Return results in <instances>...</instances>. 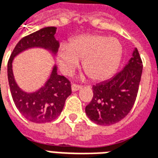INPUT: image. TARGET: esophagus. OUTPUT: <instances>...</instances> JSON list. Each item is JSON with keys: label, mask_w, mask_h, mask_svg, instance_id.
Wrapping results in <instances>:
<instances>
[{"label": "esophagus", "mask_w": 158, "mask_h": 158, "mask_svg": "<svg viewBox=\"0 0 158 158\" xmlns=\"http://www.w3.org/2000/svg\"><path fill=\"white\" fill-rule=\"evenodd\" d=\"M81 85H76V84H73L72 85V90L73 91H77L79 89H81Z\"/></svg>", "instance_id": "34e87169"}]
</instances>
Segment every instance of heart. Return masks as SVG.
Returning a JSON list of instances; mask_svg holds the SVG:
<instances>
[{"label": "heart", "mask_w": 158, "mask_h": 158, "mask_svg": "<svg viewBox=\"0 0 158 158\" xmlns=\"http://www.w3.org/2000/svg\"><path fill=\"white\" fill-rule=\"evenodd\" d=\"M123 46L118 40L101 35L75 37L69 45L62 44L56 52V61L65 74H71L83 61V69L93 81L109 79L118 68Z\"/></svg>", "instance_id": "obj_1"}]
</instances>
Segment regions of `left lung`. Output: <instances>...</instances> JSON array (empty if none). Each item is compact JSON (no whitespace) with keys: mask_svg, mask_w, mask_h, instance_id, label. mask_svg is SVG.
<instances>
[{"mask_svg":"<svg viewBox=\"0 0 158 158\" xmlns=\"http://www.w3.org/2000/svg\"><path fill=\"white\" fill-rule=\"evenodd\" d=\"M142 61L137 48L123 70L112 79L93 85V97L85 113L99 125H112L124 118L132 109L139 90Z\"/></svg>","mask_w":158,"mask_h":158,"instance_id":"8db88e82","label":"left lung"}]
</instances>
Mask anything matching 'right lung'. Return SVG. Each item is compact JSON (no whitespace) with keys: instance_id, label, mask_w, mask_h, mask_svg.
Masks as SVG:
<instances>
[{"instance_id":"obj_1","label":"right lung","mask_w":158,"mask_h":158,"mask_svg":"<svg viewBox=\"0 0 158 158\" xmlns=\"http://www.w3.org/2000/svg\"><path fill=\"white\" fill-rule=\"evenodd\" d=\"M56 27H46L20 40L13 49L7 63V76L10 90L16 107L29 121L37 123L52 122L61 114L66 99L71 93L69 79L56 73L54 66L51 76L45 85L33 93L20 89L13 76L12 61L16 56L27 49L41 47L55 54L59 47L55 39Z\"/></svg>"}]
</instances>
